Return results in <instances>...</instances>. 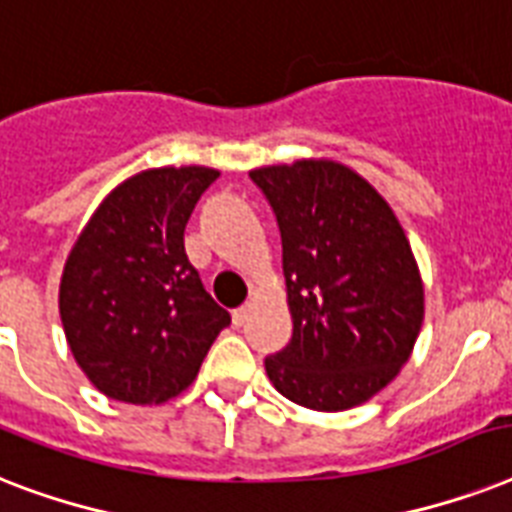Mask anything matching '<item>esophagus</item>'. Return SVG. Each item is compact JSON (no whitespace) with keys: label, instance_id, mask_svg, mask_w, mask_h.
I'll return each mask as SVG.
<instances>
[{"label":"esophagus","instance_id":"34e87169","mask_svg":"<svg viewBox=\"0 0 512 512\" xmlns=\"http://www.w3.org/2000/svg\"><path fill=\"white\" fill-rule=\"evenodd\" d=\"M249 313H252V305L249 303L236 308V311H233V324H236V327H244V324L249 321Z\"/></svg>","mask_w":512,"mask_h":512}]
</instances>
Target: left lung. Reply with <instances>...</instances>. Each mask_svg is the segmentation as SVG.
<instances>
[{
	"label": "left lung",
	"mask_w": 512,
	"mask_h": 512,
	"mask_svg": "<svg viewBox=\"0 0 512 512\" xmlns=\"http://www.w3.org/2000/svg\"><path fill=\"white\" fill-rule=\"evenodd\" d=\"M281 231L292 340L265 358L273 388L313 412L366 404L396 380L425 287L396 212L348 164L311 156L249 172Z\"/></svg>",
	"instance_id": "1"
}]
</instances>
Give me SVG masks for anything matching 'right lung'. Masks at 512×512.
Returning a JSON list of instances; mask_svg holds the SVG:
<instances>
[{"instance_id": "1", "label": "right lung", "mask_w": 512, "mask_h": 512, "mask_svg": "<svg viewBox=\"0 0 512 512\" xmlns=\"http://www.w3.org/2000/svg\"><path fill=\"white\" fill-rule=\"evenodd\" d=\"M215 167H151L100 201L68 252L58 308L68 348L103 396L164 404L231 324L188 263L183 233Z\"/></svg>"}]
</instances>
